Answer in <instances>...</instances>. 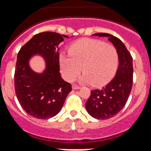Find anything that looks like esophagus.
<instances>
[{"mask_svg": "<svg viewBox=\"0 0 151 151\" xmlns=\"http://www.w3.org/2000/svg\"><path fill=\"white\" fill-rule=\"evenodd\" d=\"M72 87H73V90H78V89H80V86H78V85H76V84H73Z\"/></svg>", "mask_w": 151, "mask_h": 151, "instance_id": "34e87169", "label": "esophagus"}]
</instances>
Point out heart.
Masks as SVG:
<instances>
[{
	"label": "heart",
	"instance_id": "1",
	"mask_svg": "<svg viewBox=\"0 0 151 151\" xmlns=\"http://www.w3.org/2000/svg\"><path fill=\"white\" fill-rule=\"evenodd\" d=\"M69 55L60 54V63L64 78L72 82L81 70L82 79L95 86L108 83L116 72L119 55L116 48L101 40L82 39L71 44Z\"/></svg>",
	"mask_w": 151,
	"mask_h": 151
}]
</instances>
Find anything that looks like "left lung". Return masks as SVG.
Listing matches in <instances>:
<instances>
[{
    "instance_id": "left-lung-1",
    "label": "left lung",
    "mask_w": 151,
    "mask_h": 151,
    "mask_svg": "<svg viewBox=\"0 0 151 151\" xmlns=\"http://www.w3.org/2000/svg\"><path fill=\"white\" fill-rule=\"evenodd\" d=\"M95 35L108 37L119 55V67L115 78L100 90L91 91L86 103V108L92 117L106 120L116 116L126 104L133 86V58L122 41L116 36L108 33Z\"/></svg>"
}]
</instances>
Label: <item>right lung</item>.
I'll return each instance as SVG.
<instances>
[{
    "label": "right lung",
    "instance_id": "right-lung-1",
    "mask_svg": "<svg viewBox=\"0 0 151 151\" xmlns=\"http://www.w3.org/2000/svg\"><path fill=\"white\" fill-rule=\"evenodd\" d=\"M63 36L65 35L41 32L25 43L18 53L14 73L16 96L23 110L38 119L56 116L72 91L71 84L65 82L60 73L57 50ZM35 53L42 54L46 59L47 69L41 75L33 72L28 65L29 57Z\"/></svg>",
    "mask_w": 151,
    "mask_h": 151
}]
</instances>
